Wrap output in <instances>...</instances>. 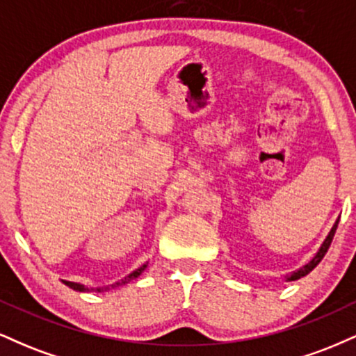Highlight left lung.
Returning <instances> with one entry per match:
<instances>
[{"mask_svg":"<svg viewBox=\"0 0 356 356\" xmlns=\"http://www.w3.org/2000/svg\"><path fill=\"white\" fill-rule=\"evenodd\" d=\"M340 220V219H338ZM338 220L337 222H334V226L332 227V231H330V234L326 236V239H325V243L321 244V248H320V251L316 252V256L313 257L312 261H309L308 264H305L303 268H300L298 269V271H295V273H291V275L288 276V281H295V280H300V277H303V276H306L308 275L309 271H313L314 268L318 266V264H320V261L323 259V257H325V254H326V251H328V248H330V244H332V241H333V236H334V232H337V227H338Z\"/></svg>","mask_w":356,"mask_h":356,"instance_id":"left-lung-1","label":"left lung"}]
</instances>
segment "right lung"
I'll list each match as a JSON object with an SVG mask.
<instances>
[{
  "label": "right lung",
  "mask_w": 356,
  "mask_h": 356,
  "mask_svg": "<svg viewBox=\"0 0 356 356\" xmlns=\"http://www.w3.org/2000/svg\"><path fill=\"white\" fill-rule=\"evenodd\" d=\"M147 268V264H142L140 268L138 269H136V271L134 273H130L129 276H125L124 280H120L118 281V283H115V284H112V288H117V286H120V284H125V283H129V281H132V280H136V277H138L142 275V273H144V269ZM65 284L68 286V288H72V289H75V291H88V288H85L83 284H79V283H72V281H63ZM97 291H102L100 288H97Z\"/></svg>",
  "instance_id": "obj_1"
}]
</instances>
